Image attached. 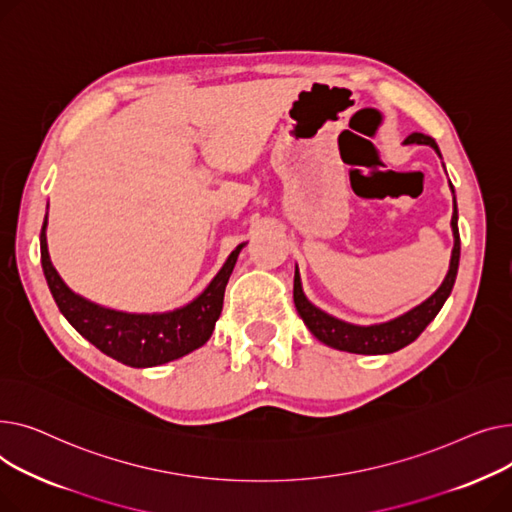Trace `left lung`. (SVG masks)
<instances>
[{
    "instance_id": "left-lung-1",
    "label": "left lung",
    "mask_w": 512,
    "mask_h": 512,
    "mask_svg": "<svg viewBox=\"0 0 512 512\" xmlns=\"http://www.w3.org/2000/svg\"><path fill=\"white\" fill-rule=\"evenodd\" d=\"M405 144H428L436 150L438 157H442L436 140L426 134L413 132L411 136L405 138ZM450 192L455 194L453 184H450ZM453 202L455 204H453V219H450V227H453L455 246H453V254H450V266H448V273H446L442 285L426 299V302H422L413 310H409L393 320L370 324V326H359V324H351V322H345V320H339L335 316L326 314L324 310L316 308L306 297L304 287H302V277H299V268L295 266L293 302H295L297 314L302 316L304 324L310 328V333L328 347L339 349V351H349V353H362V355L395 353L422 335L424 328L436 318V314L444 306L450 291H453L455 279H457L459 258H461V237H459V225H457V221H459L457 198Z\"/></svg>"
}]
</instances>
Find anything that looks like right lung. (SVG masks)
<instances>
[{
	"mask_svg": "<svg viewBox=\"0 0 512 512\" xmlns=\"http://www.w3.org/2000/svg\"><path fill=\"white\" fill-rule=\"evenodd\" d=\"M244 246L239 244L229 254L215 279L190 304L153 314L111 310L74 293L51 264L47 215L41 229V264L59 312L88 343L130 368H155L192 353L213 335L223 310L227 281Z\"/></svg>",
	"mask_w": 512,
	"mask_h": 512,
	"instance_id": "right-lung-1",
	"label": "right lung"
}]
</instances>
